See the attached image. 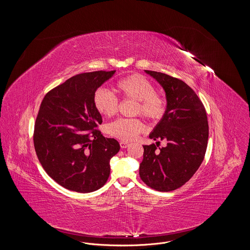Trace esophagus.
I'll use <instances>...</instances> for the list:
<instances>
[{
    "instance_id": "esophagus-1",
    "label": "esophagus",
    "mask_w": 250,
    "mask_h": 250,
    "mask_svg": "<svg viewBox=\"0 0 250 250\" xmlns=\"http://www.w3.org/2000/svg\"><path fill=\"white\" fill-rule=\"evenodd\" d=\"M120 146H121V148L125 149V148L129 146V143H126V142H120Z\"/></svg>"
}]
</instances>
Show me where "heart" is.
I'll return each mask as SVG.
<instances>
[{"label": "heart", "instance_id": "1", "mask_svg": "<svg viewBox=\"0 0 250 250\" xmlns=\"http://www.w3.org/2000/svg\"><path fill=\"white\" fill-rule=\"evenodd\" d=\"M116 90L125 100L136 102L134 114H142L149 121L160 120L166 112V99L156 94L154 84L143 75L133 74L116 83ZM95 109L107 117L117 113L119 100L105 88H98L93 97ZM144 129L143 122L138 118H119L106 126L108 135L125 142L134 140Z\"/></svg>", "mask_w": 250, "mask_h": 250}]
</instances>
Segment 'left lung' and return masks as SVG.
<instances>
[{
    "label": "left lung",
    "instance_id": "1",
    "mask_svg": "<svg viewBox=\"0 0 250 250\" xmlns=\"http://www.w3.org/2000/svg\"><path fill=\"white\" fill-rule=\"evenodd\" d=\"M145 72L163 87L167 102L163 118L149 137L166 141L167 145H143L140 177L155 190H175L190 180L203 161L209 136L206 110L183 81L160 72Z\"/></svg>",
    "mask_w": 250,
    "mask_h": 250
}]
</instances>
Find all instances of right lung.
Segmentation results:
<instances>
[{
	"mask_svg": "<svg viewBox=\"0 0 250 250\" xmlns=\"http://www.w3.org/2000/svg\"><path fill=\"white\" fill-rule=\"evenodd\" d=\"M112 71L78 74L44 96L35 123L34 145L49 177L68 190L89 193L102 188L109 176V160L120 150L98 125L101 114L93 97Z\"/></svg>",
	"mask_w": 250,
	"mask_h": 250,
	"instance_id": "1",
	"label": "right lung"
}]
</instances>
